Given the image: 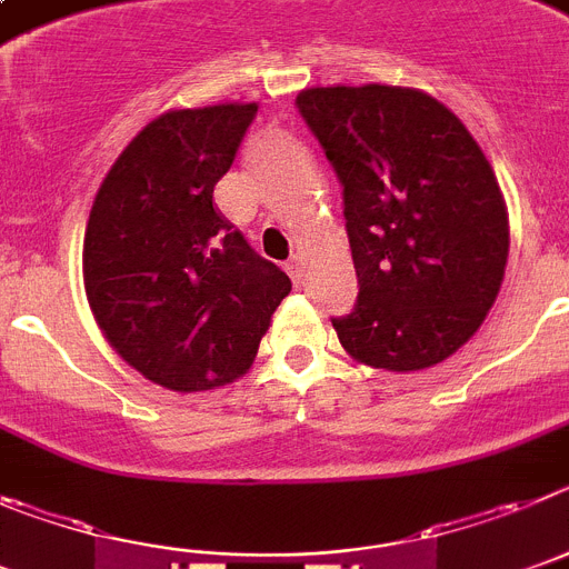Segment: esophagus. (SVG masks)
Listing matches in <instances>:
<instances>
[{"instance_id": "obj_1", "label": "esophagus", "mask_w": 569, "mask_h": 569, "mask_svg": "<svg viewBox=\"0 0 569 569\" xmlns=\"http://www.w3.org/2000/svg\"><path fill=\"white\" fill-rule=\"evenodd\" d=\"M286 272L291 274V280H295V283H300V280H303V260L291 258L289 263H286Z\"/></svg>"}]
</instances>
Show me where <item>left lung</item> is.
<instances>
[{
  "instance_id": "obj_1",
  "label": "left lung",
  "mask_w": 569,
  "mask_h": 569,
  "mask_svg": "<svg viewBox=\"0 0 569 569\" xmlns=\"http://www.w3.org/2000/svg\"><path fill=\"white\" fill-rule=\"evenodd\" d=\"M297 110L342 183L357 306L348 357L422 371L457 355L505 280L508 207L468 127L413 87H309Z\"/></svg>"
}]
</instances>
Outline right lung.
I'll return each mask as SVG.
<instances>
[{
	"instance_id": "obj_1",
	"label": "right lung",
	"mask_w": 569,
	"mask_h": 569,
	"mask_svg": "<svg viewBox=\"0 0 569 569\" xmlns=\"http://www.w3.org/2000/svg\"><path fill=\"white\" fill-rule=\"evenodd\" d=\"M254 112V101L163 112L116 158L90 209V311L121 360L170 391L243 377L291 291L212 201Z\"/></svg>"
}]
</instances>
